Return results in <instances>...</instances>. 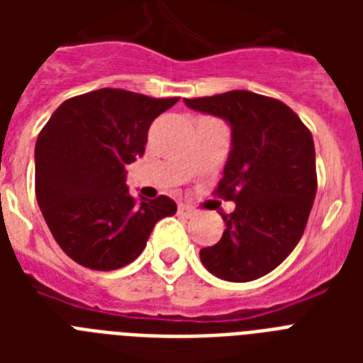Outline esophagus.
Wrapping results in <instances>:
<instances>
[{"instance_id":"34e87169","label":"esophagus","mask_w":363,"mask_h":363,"mask_svg":"<svg viewBox=\"0 0 363 363\" xmlns=\"http://www.w3.org/2000/svg\"><path fill=\"white\" fill-rule=\"evenodd\" d=\"M177 213H179L181 216H186V218H192V216L198 215V209H194L192 205L181 203L179 207H177Z\"/></svg>"}]
</instances>
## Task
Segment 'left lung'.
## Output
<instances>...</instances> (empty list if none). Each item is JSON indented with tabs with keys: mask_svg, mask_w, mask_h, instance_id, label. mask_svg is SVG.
<instances>
[{
	"mask_svg": "<svg viewBox=\"0 0 363 363\" xmlns=\"http://www.w3.org/2000/svg\"><path fill=\"white\" fill-rule=\"evenodd\" d=\"M194 111L232 125V150L215 196L235 201L220 241L201 248L218 279L247 282L267 275L298 245L316 196L315 143L288 105L248 90L184 99Z\"/></svg>",
	"mask_w": 363,
	"mask_h": 363,
	"instance_id": "obj_1",
	"label": "left lung"
}]
</instances>
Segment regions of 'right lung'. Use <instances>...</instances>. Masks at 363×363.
Wrapping results in <instances>:
<instances>
[{"mask_svg":"<svg viewBox=\"0 0 363 363\" xmlns=\"http://www.w3.org/2000/svg\"><path fill=\"white\" fill-rule=\"evenodd\" d=\"M179 98L101 88L65 99L35 143V196L60 248L88 269L131 264L152 228L177 213L167 196L137 199L125 165L145 154L156 116Z\"/></svg>","mask_w":363,"mask_h":363,"instance_id":"add662e5","label":"right lung"}]
</instances>
